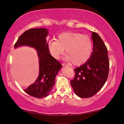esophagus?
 <instances>
[{
  "instance_id": "34e87169",
  "label": "esophagus",
  "mask_w": 124,
  "mask_h": 124,
  "mask_svg": "<svg viewBox=\"0 0 124 124\" xmlns=\"http://www.w3.org/2000/svg\"><path fill=\"white\" fill-rule=\"evenodd\" d=\"M62 67H68V65H67V64H65V63H62Z\"/></svg>"
}]
</instances>
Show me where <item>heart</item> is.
I'll return each instance as SVG.
<instances>
[{"mask_svg": "<svg viewBox=\"0 0 124 124\" xmlns=\"http://www.w3.org/2000/svg\"><path fill=\"white\" fill-rule=\"evenodd\" d=\"M93 42L88 35L75 32H65L59 34L57 40H52L48 43V48L52 56L59 59L65 53V59L76 66L86 63L93 51Z\"/></svg>", "mask_w": 124, "mask_h": 124, "instance_id": "obj_1", "label": "heart"}]
</instances>
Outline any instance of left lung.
Listing matches in <instances>:
<instances>
[{
	"label": "left lung",
	"mask_w": 124,
	"mask_h": 124,
	"mask_svg": "<svg viewBox=\"0 0 124 124\" xmlns=\"http://www.w3.org/2000/svg\"><path fill=\"white\" fill-rule=\"evenodd\" d=\"M93 48L85 63L74 69L75 76L70 81L76 94L87 98L96 94L106 83L109 75V60L108 49L97 33L93 32Z\"/></svg>",
	"instance_id": "8db88e82"
}]
</instances>
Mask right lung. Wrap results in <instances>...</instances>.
<instances>
[{
  "label": "right lung",
  "instance_id": "obj_1",
  "mask_svg": "<svg viewBox=\"0 0 124 124\" xmlns=\"http://www.w3.org/2000/svg\"><path fill=\"white\" fill-rule=\"evenodd\" d=\"M48 30L45 28L30 29L22 33L14 45V48L28 46L35 48L39 59V73L35 82L24 91L30 95L45 97L55 84V79L62 67L61 64L49 54L46 38Z\"/></svg>",
  "mask_w": 124,
  "mask_h": 124
}]
</instances>
